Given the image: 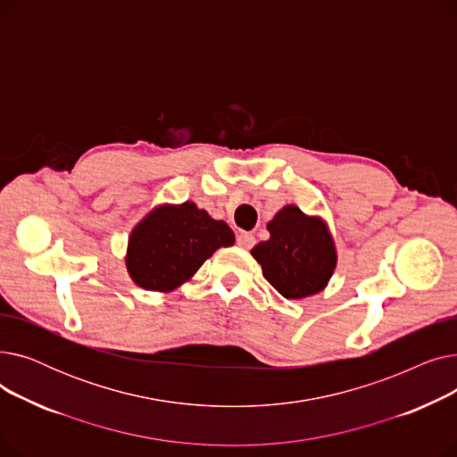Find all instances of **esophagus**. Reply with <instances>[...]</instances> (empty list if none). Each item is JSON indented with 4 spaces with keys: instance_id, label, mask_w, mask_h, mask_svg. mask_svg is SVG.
Here are the masks:
<instances>
[{
    "instance_id": "34e87169",
    "label": "esophagus",
    "mask_w": 457,
    "mask_h": 457,
    "mask_svg": "<svg viewBox=\"0 0 457 457\" xmlns=\"http://www.w3.org/2000/svg\"><path fill=\"white\" fill-rule=\"evenodd\" d=\"M237 245L241 246V248H245V250H250V248H253V245H255V237H253L252 233L241 231V233L237 235Z\"/></svg>"
}]
</instances>
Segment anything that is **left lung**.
<instances>
[{"instance_id":"left-lung-1","label":"left lung","mask_w":457,"mask_h":457,"mask_svg":"<svg viewBox=\"0 0 457 457\" xmlns=\"http://www.w3.org/2000/svg\"><path fill=\"white\" fill-rule=\"evenodd\" d=\"M267 229L269 241L252 250L265 279L287 300L320 293L337 267V250L328 224L296 205H285Z\"/></svg>"}]
</instances>
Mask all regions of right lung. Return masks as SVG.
Here are the masks:
<instances>
[{"mask_svg": "<svg viewBox=\"0 0 457 457\" xmlns=\"http://www.w3.org/2000/svg\"><path fill=\"white\" fill-rule=\"evenodd\" d=\"M233 243L231 228L196 204L159 205L133 228L126 267L142 289L168 293L195 276L216 250Z\"/></svg>", "mask_w": 457, "mask_h": 457, "instance_id": "add662e5", "label": "right lung"}]
</instances>
